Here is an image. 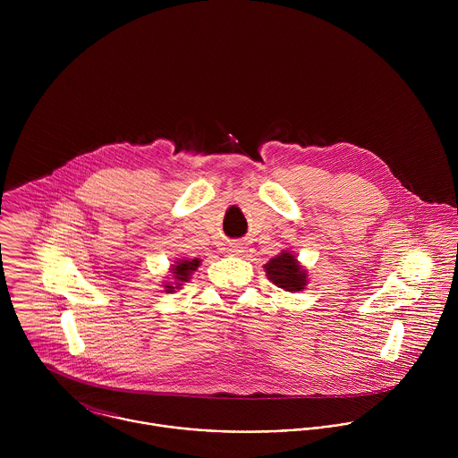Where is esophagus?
Segmentation results:
<instances>
[{"label":"esophagus","mask_w":458,"mask_h":458,"mask_svg":"<svg viewBox=\"0 0 458 458\" xmlns=\"http://www.w3.org/2000/svg\"><path fill=\"white\" fill-rule=\"evenodd\" d=\"M231 252H234V254H236V252H240V247H238V245H236V247H233V249H231Z\"/></svg>","instance_id":"1"}]
</instances>
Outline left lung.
Returning <instances> with one entry per match:
<instances>
[{
	"instance_id": "obj_1",
	"label": "left lung",
	"mask_w": 458,
	"mask_h": 458,
	"mask_svg": "<svg viewBox=\"0 0 458 458\" xmlns=\"http://www.w3.org/2000/svg\"><path fill=\"white\" fill-rule=\"evenodd\" d=\"M264 267H266V275L269 276V280L275 285H278L280 289H285L289 293L305 289L307 271L301 269V266L294 259L293 254L282 252L267 264H264Z\"/></svg>"
}]
</instances>
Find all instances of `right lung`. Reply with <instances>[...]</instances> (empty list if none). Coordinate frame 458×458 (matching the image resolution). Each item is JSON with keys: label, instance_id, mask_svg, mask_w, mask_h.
<instances>
[{"label": "right lung", "instance_id": "right-lung-1", "mask_svg": "<svg viewBox=\"0 0 458 458\" xmlns=\"http://www.w3.org/2000/svg\"><path fill=\"white\" fill-rule=\"evenodd\" d=\"M197 266H199V261L197 259H192V261H182L178 262V264H173V275H174V284L176 285H183L182 282H189V278H191V273L196 269ZM167 287V293H171L174 287L173 285H165Z\"/></svg>", "mask_w": 458, "mask_h": 458}]
</instances>
